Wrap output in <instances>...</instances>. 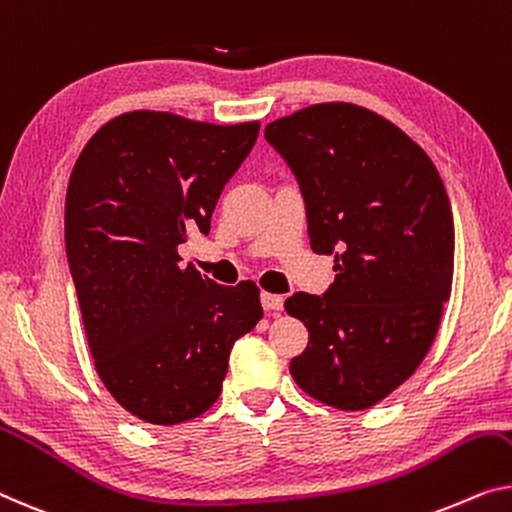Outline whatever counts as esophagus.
Masks as SVG:
<instances>
[{
    "label": "esophagus",
    "mask_w": 512,
    "mask_h": 512,
    "mask_svg": "<svg viewBox=\"0 0 512 512\" xmlns=\"http://www.w3.org/2000/svg\"><path fill=\"white\" fill-rule=\"evenodd\" d=\"M282 305H285V296L262 292V308L264 310H282Z\"/></svg>",
    "instance_id": "1"
}]
</instances>
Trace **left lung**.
Here are the masks:
<instances>
[{"label": "left lung", "instance_id": "1", "mask_svg": "<svg viewBox=\"0 0 512 512\" xmlns=\"http://www.w3.org/2000/svg\"><path fill=\"white\" fill-rule=\"evenodd\" d=\"M264 137L299 181L312 253L335 257L324 296L285 301L310 335L289 372L329 407L368 409L423 363L451 296L444 181L407 133L354 103L310 105Z\"/></svg>", "mask_w": 512, "mask_h": 512}]
</instances>
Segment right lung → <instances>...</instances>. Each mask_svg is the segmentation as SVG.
I'll list each match as a JSON object with an SVG mask.
<instances>
[{"label":"right lung","mask_w":512,"mask_h":512,"mask_svg":"<svg viewBox=\"0 0 512 512\" xmlns=\"http://www.w3.org/2000/svg\"><path fill=\"white\" fill-rule=\"evenodd\" d=\"M259 121L218 126L135 110L98 128L66 188L64 239L96 372L144 423L177 425L213 407L232 345L262 319L253 280L225 287L181 243L209 234L225 183Z\"/></svg>","instance_id":"obj_1"}]
</instances>
